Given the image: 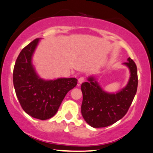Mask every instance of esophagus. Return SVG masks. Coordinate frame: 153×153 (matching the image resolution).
<instances>
[{"instance_id": "obj_1", "label": "esophagus", "mask_w": 153, "mask_h": 153, "mask_svg": "<svg viewBox=\"0 0 153 153\" xmlns=\"http://www.w3.org/2000/svg\"><path fill=\"white\" fill-rule=\"evenodd\" d=\"M85 77H83V76H82V77H80L78 79V82L79 84H82V82H85Z\"/></svg>"}]
</instances>
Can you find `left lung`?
I'll return each mask as SVG.
<instances>
[{
    "label": "left lung",
    "instance_id": "obj_1",
    "mask_svg": "<svg viewBox=\"0 0 153 153\" xmlns=\"http://www.w3.org/2000/svg\"><path fill=\"white\" fill-rule=\"evenodd\" d=\"M124 64L130 68V80L117 94L103 91L94 77H89V82L82 84V115L93 128H105L114 124L126 114L132 104L138 86L137 68L130 57Z\"/></svg>",
    "mask_w": 153,
    "mask_h": 153
}]
</instances>
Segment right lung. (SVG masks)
<instances>
[{"instance_id":"obj_1","label":"right lung","mask_w":153,"mask_h":153,"mask_svg":"<svg viewBox=\"0 0 153 153\" xmlns=\"http://www.w3.org/2000/svg\"><path fill=\"white\" fill-rule=\"evenodd\" d=\"M39 40L35 39L19 53L14 64L13 83L23 110L35 119L46 120L57 113L66 94L77 85V79L46 81L39 77L31 62Z\"/></svg>"}]
</instances>
